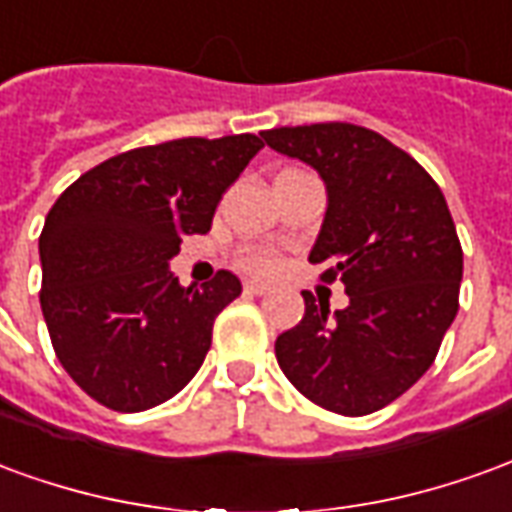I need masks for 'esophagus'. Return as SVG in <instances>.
<instances>
[{
    "instance_id": "1",
    "label": "esophagus",
    "mask_w": 512,
    "mask_h": 512,
    "mask_svg": "<svg viewBox=\"0 0 512 512\" xmlns=\"http://www.w3.org/2000/svg\"><path fill=\"white\" fill-rule=\"evenodd\" d=\"M244 290H246V293H255V296H263V293H268L271 288H268L266 282H257V279H246Z\"/></svg>"
}]
</instances>
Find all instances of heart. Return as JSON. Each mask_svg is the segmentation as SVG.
<instances>
[{"label": "heart", "instance_id": "heart-1", "mask_svg": "<svg viewBox=\"0 0 512 512\" xmlns=\"http://www.w3.org/2000/svg\"><path fill=\"white\" fill-rule=\"evenodd\" d=\"M241 266L246 271H255V274H263V271H271V268L277 266V257L271 255V252H263V249H252V252H246L241 257Z\"/></svg>", "mask_w": 512, "mask_h": 512}]
</instances>
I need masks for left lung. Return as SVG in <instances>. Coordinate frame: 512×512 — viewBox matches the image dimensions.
<instances>
[{
	"label": "left lung",
	"instance_id": "left-lung-1",
	"mask_svg": "<svg viewBox=\"0 0 512 512\" xmlns=\"http://www.w3.org/2000/svg\"><path fill=\"white\" fill-rule=\"evenodd\" d=\"M271 150L321 175L326 216L310 263L340 277L345 310L304 296L299 326L277 337L282 373L312 403L373 414L417 384L458 315L463 252L444 194L406 150L351 123L271 128Z\"/></svg>",
	"mask_w": 512,
	"mask_h": 512
}]
</instances>
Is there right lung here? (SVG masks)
Segmentation results:
<instances>
[{"mask_svg": "<svg viewBox=\"0 0 512 512\" xmlns=\"http://www.w3.org/2000/svg\"><path fill=\"white\" fill-rule=\"evenodd\" d=\"M263 142L186 136L106 158L62 191L40 233V307L68 376L106 408L145 411L205 362L216 315L241 296L230 271L183 288L180 238L208 233L216 205Z\"/></svg>", "mask_w": 512, "mask_h": 512, "instance_id": "obj_1", "label": "right lung"}]
</instances>
